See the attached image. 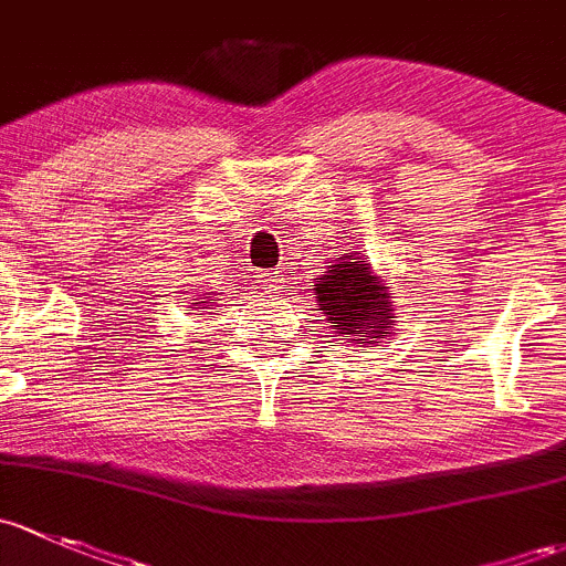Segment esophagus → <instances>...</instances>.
<instances>
[{"label":"esophagus","mask_w":566,"mask_h":566,"mask_svg":"<svg viewBox=\"0 0 566 566\" xmlns=\"http://www.w3.org/2000/svg\"><path fill=\"white\" fill-rule=\"evenodd\" d=\"M261 283H264V289H270V291H277V285L283 283V275L281 272H272V270H266V272H261Z\"/></svg>","instance_id":"esophagus-1"}]
</instances>
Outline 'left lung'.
<instances>
[{
    "mask_svg": "<svg viewBox=\"0 0 566 566\" xmlns=\"http://www.w3.org/2000/svg\"><path fill=\"white\" fill-rule=\"evenodd\" d=\"M316 294L326 322L340 332L343 340L357 335L368 343V337L387 335V324L395 318L387 285L370 275L368 264L348 255L329 266L324 277H316Z\"/></svg>",
    "mask_w": 566,
    "mask_h": 566,
    "instance_id": "left-lung-1",
    "label": "left lung"
}]
</instances>
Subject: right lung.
<instances>
[{
	"label": "right lung",
	"instance_id": "add662e5",
	"mask_svg": "<svg viewBox=\"0 0 566 566\" xmlns=\"http://www.w3.org/2000/svg\"><path fill=\"white\" fill-rule=\"evenodd\" d=\"M196 305H198V302H196Z\"/></svg>",
	"mask_w": 566,
	"mask_h": 566
}]
</instances>
